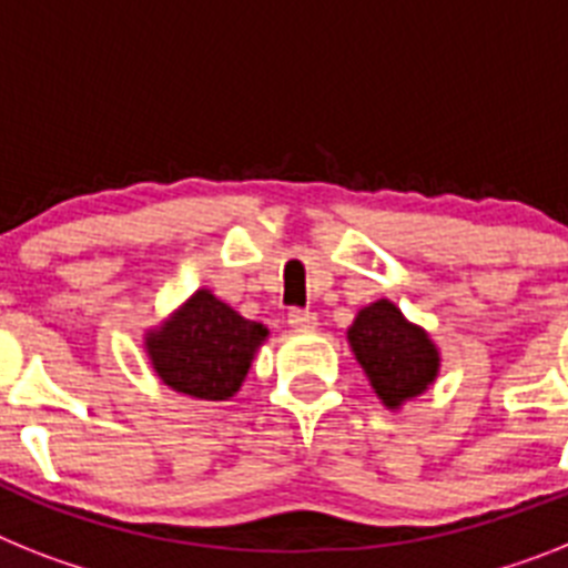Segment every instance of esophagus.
Instances as JSON below:
<instances>
[{
    "label": "esophagus",
    "instance_id": "esophagus-1",
    "mask_svg": "<svg viewBox=\"0 0 568 568\" xmlns=\"http://www.w3.org/2000/svg\"><path fill=\"white\" fill-rule=\"evenodd\" d=\"M287 322L293 331H298V334H311V331H316L318 316L313 311H290Z\"/></svg>",
    "mask_w": 568,
    "mask_h": 568
}]
</instances>
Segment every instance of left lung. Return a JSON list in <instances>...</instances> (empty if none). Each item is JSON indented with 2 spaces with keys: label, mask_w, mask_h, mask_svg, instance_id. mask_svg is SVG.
Segmentation results:
<instances>
[{
  "label": "left lung",
  "mask_w": 568,
  "mask_h": 568,
  "mask_svg": "<svg viewBox=\"0 0 568 568\" xmlns=\"http://www.w3.org/2000/svg\"><path fill=\"white\" fill-rule=\"evenodd\" d=\"M345 339L377 400L392 412L426 395L442 374V348L392 298L359 307Z\"/></svg>",
  "instance_id": "8db88e82"
}]
</instances>
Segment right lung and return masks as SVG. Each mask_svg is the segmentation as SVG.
<instances>
[{
  "label": "right lung",
  "instance_id": "obj_1",
  "mask_svg": "<svg viewBox=\"0 0 568 568\" xmlns=\"http://www.w3.org/2000/svg\"><path fill=\"white\" fill-rule=\"evenodd\" d=\"M266 339L270 327L200 287L144 331V354L162 386L191 400L220 403L241 392Z\"/></svg>",
  "mask_w": 568,
  "mask_h": 568
}]
</instances>
